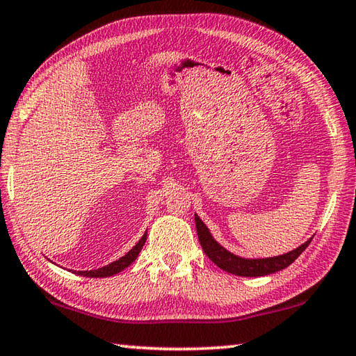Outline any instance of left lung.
I'll return each mask as SVG.
<instances>
[{
	"instance_id": "left-lung-1",
	"label": "left lung",
	"mask_w": 356,
	"mask_h": 356,
	"mask_svg": "<svg viewBox=\"0 0 356 356\" xmlns=\"http://www.w3.org/2000/svg\"><path fill=\"white\" fill-rule=\"evenodd\" d=\"M195 223H196V233H198V239L201 242L202 250L206 255L217 264L220 269L227 270L229 274L241 275V277H261V275L274 274L277 270L289 268L295 259L301 255V253L307 249L310 244L309 241L304 242L300 247L293 249L291 252H286L284 255L277 257H268V258H244L239 255H234L229 250L220 245L218 242L213 239L211 231L204 225V222L195 213Z\"/></svg>"
}]
</instances>
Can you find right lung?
I'll use <instances>...</instances> for the list:
<instances>
[{
    "instance_id": "add662e5",
    "label": "right lung",
    "mask_w": 356,
    "mask_h": 356,
    "mask_svg": "<svg viewBox=\"0 0 356 356\" xmlns=\"http://www.w3.org/2000/svg\"><path fill=\"white\" fill-rule=\"evenodd\" d=\"M145 241H147V231H145L143 238L139 239V242L136 245L133 247L131 250H129L127 255H123L122 258L115 259V261H112L111 264H106V266L99 268V269H93V270H77L79 275H83V277H111V275L122 273L123 269L128 268L129 264H131L134 259L138 258L139 252L143 250V247L145 244ZM76 273V270H74Z\"/></svg>"
}]
</instances>
